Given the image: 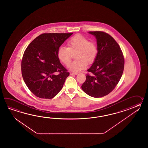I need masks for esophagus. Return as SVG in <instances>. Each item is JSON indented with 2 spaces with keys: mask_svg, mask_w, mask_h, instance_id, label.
<instances>
[{
  "mask_svg": "<svg viewBox=\"0 0 148 148\" xmlns=\"http://www.w3.org/2000/svg\"><path fill=\"white\" fill-rule=\"evenodd\" d=\"M70 75H77L78 73H70Z\"/></svg>",
  "mask_w": 148,
  "mask_h": 148,
  "instance_id": "34e87169",
  "label": "esophagus"
}]
</instances>
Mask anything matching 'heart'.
Masks as SVG:
<instances>
[{"label": "heart", "instance_id": "obj_1", "mask_svg": "<svg viewBox=\"0 0 148 148\" xmlns=\"http://www.w3.org/2000/svg\"><path fill=\"white\" fill-rule=\"evenodd\" d=\"M68 47H60L58 51V58L61 63L68 66L75 54L76 60L71 63L69 69L75 73L84 69L88 64L94 62L97 57L98 49L96 43L82 35L76 34L67 43Z\"/></svg>", "mask_w": 148, "mask_h": 148}]
</instances>
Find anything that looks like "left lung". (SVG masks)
<instances>
[{"label":"left lung","mask_w":148,"mask_h":148,"mask_svg":"<svg viewBox=\"0 0 148 148\" xmlns=\"http://www.w3.org/2000/svg\"><path fill=\"white\" fill-rule=\"evenodd\" d=\"M95 36L98 49L97 57L88 69L82 85L83 91L92 97H104L113 90L120 81L124 67V58L119 45L104 32H89Z\"/></svg>","instance_id":"obj_1"}]
</instances>
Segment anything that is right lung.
Here are the masks:
<instances>
[{"instance_id":"1","label":"right lung","mask_w":148,"mask_h":148,"mask_svg":"<svg viewBox=\"0 0 148 148\" xmlns=\"http://www.w3.org/2000/svg\"><path fill=\"white\" fill-rule=\"evenodd\" d=\"M70 33H44L28 45L23 54V78L36 97L51 99L63 87L69 73L60 63L58 51Z\"/></svg>"}]
</instances>
